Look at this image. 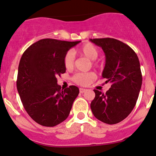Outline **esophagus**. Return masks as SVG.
<instances>
[{
  "mask_svg": "<svg viewBox=\"0 0 156 156\" xmlns=\"http://www.w3.org/2000/svg\"><path fill=\"white\" fill-rule=\"evenodd\" d=\"M87 90L86 89H84V88H80V93H83L84 92H85V91Z\"/></svg>",
  "mask_w": 156,
  "mask_h": 156,
  "instance_id": "34e87169",
  "label": "esophagus"
}]
</instances>
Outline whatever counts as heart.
<instances>
[{"instance_id": "heart-1", "label": "heart", "mask_w": 156, "mask_h": 156, "mask_svg": "<svg viewBox=\"0 0 156 156\" xmlns=\"http://www.w3.org/2000/svg\"><path fill=\"white\" fill-rule=\"evenodd\" d=\"M77 52L82 56H85L89 60H93L92 64L93 66L98 67L99 63L94 61L98 56V50L94 44L91 43H86L77 49ZM63 63L66 69H71L74 66V56L71 51L66 53L63 58ZM96 74L93 72L77 73L73 76V81L75 83L81 86L89 85L96 80Z\"/></svg>"}]
</instances>
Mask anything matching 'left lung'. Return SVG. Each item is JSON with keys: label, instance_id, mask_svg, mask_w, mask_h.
Wrapping results in <instances>:
<instances>
[{"label": "left lung", "instance_id": "left-lung-1", "mask_svg": "<svg viewBox=\"0 0 156 156\" xmlns=\"http://www.w3.org/2000/svg\"><path fill=\"white\" fill-rule=\"evenodd\" d=\"M99 46L106 56L102 76L110 82L106 93L94 90V99L90 104L93 115L107 124H116L129 116L138 99L142 76L136 52L129 45L112 38H90Z\"/></svg>", "mask_w": 156, "mask_h": 156}]
</instances>
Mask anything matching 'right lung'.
I'll list each match as a JSON object with an SVG mask.
<instances>
[{
  "mask_svg": "<svg viewBox=\"0 0 156 156\" xmlns=\"http://www.w3.org/2000/svg\"><path fill=\"white\" fill-rule=\"evenodd\" d=\"M80 42L44 38L30 45L22 55L16 87L27 114L39 125L53 127L69 115L80 90L74 85L61 89L57 77L66 72V53Z\"/></svg>",
  "mask_w": 156,
  "mask_h": 156,
  "instance_id": "add662e5",
  "label": "right lung"
}]
</instances>
